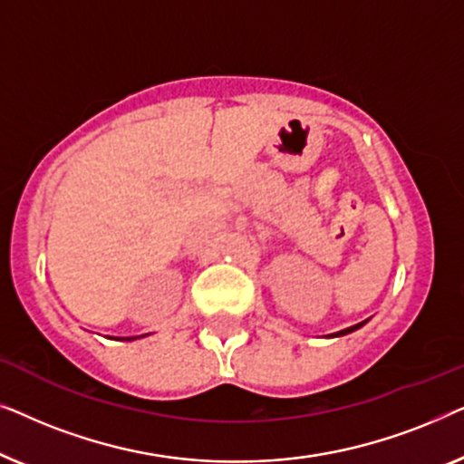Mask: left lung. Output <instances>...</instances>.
Instances as JSON below:
<instances>
[{
	"label": "left lung",
	"mask_w": 464,
	"mask_h": 464,
	"mask_svg": "<svg viewBox=\"0 0 464 464\" xmlns=\"http://www.w3.org/2000/svg\"><path fill=\"white\" fill-rule=\"evenodd\" d=\"M367 321H363V323H357V325H353V327H348V329H342V332H338V334H332V338H335V335H346V334H351V332H354V329H359V327H363Z\"/></svg>",
	"instance_id": "1"
}]
</instances>
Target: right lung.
I'll list each match as a JSON object with an SVG mask.
<instances>
[{
    "mask_svg": "<svg viewBox=\"0 0 464 464\" xmlns=\"http://www.w3.org/2000/svg\"><path fill=\"white\" fill-rule=\"evenodd\" d=\"M124 340V338H122ZM126 340H135V338H126Z\"/></svg>",
    "mask_w": 464,
    "mask_h": 464,
    "instance_id": "1",
    "label": "right lung"
}]
</instances>
